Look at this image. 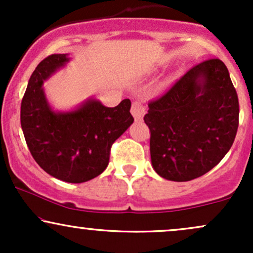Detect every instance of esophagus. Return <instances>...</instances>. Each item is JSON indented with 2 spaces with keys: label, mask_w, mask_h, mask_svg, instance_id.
Masks as SVG:
<instances>
[{
  "label": "esophagus",
  "mask_w": 253,
  "mask_h": 253,
  "mask_svg": "<svg viewBox=\"0 0 253 253\" xmlns=\"http://www.w3.org/2000/svg\"><path fill=\"white\" fill-rule=\"evenodd\" d=\"M130 113H132V115L134 117L136 121H141L143 120L145 113H146V108H145V106L141 102L134 101V102L132 103V107H130Z\"/></svg>",
  "instance_id": "34e87169"
}]
</instances>
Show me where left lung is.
Wrapping results in <instances>:
<instances>
[{"label": "left lung", "instance_id": "8db88e82", "mask_svg": "<svg viewBox=\"0 0 253 253\" xmlns=\"http://www.w3.org/2000/svg\"><path fill=\"white\" fill-rule=\"evenodd\" d=\"M150 152L159 176L187 182L213 169L231 149L239 125L238 95L217 58L191 68L144 117Z\"/></svg>", "mask_w": 253, "mask_h": 253}]
</instances>
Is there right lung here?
<instances>
[{"label":"right lung","mask_w":253,"mask_h":253,"mask_svg":"<svg viewBox=\"0 0 253 253\" xmlns=\"http://www.w3.org/2000/svg\"><path fill=\"white\" fill-rule=\"evenodd\" d=\"M69 60L68 54H51L39 63L28 81L20 119L39 167L60 181L83 183L106 170L113 143L134 119L128 98L114 108L91 98L71 112H54L42 84Z\"/></svg>","instance_id":"right-lung-1"}]
</instances>
